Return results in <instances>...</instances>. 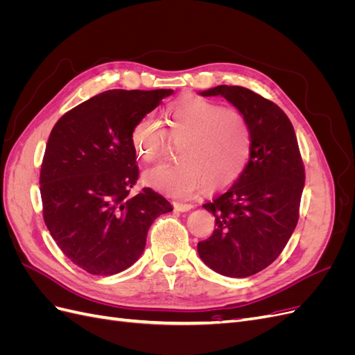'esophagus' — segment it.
Returning a JSON list of instances; mask_svg holds the SVG:
<instances>
[{
  "label": "esophagus",
  "mask_w": 355,
  "mask_h": 355,
  "mask_svg": "<svg viewBox=\"0 0 355 355\" xmlns=\"http://www.w3.org/2000/svg\"><path fill=\"white\" fill-rule=\"evenodd\" d=\"M173 207L178 210V211H188L192 209V204L189 202H179V201H175L173 202Z\"/></svg>",
  "instance_id": "esophagus-1"
}]
</instances>
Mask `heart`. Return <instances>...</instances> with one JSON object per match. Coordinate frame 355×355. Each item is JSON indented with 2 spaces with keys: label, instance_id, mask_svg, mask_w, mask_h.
I'll use <instances>...</instances> for the list:
<instances>
[{
  "label": "heart",
  "instance_id": "obj_1",
  "mask_svg": "<svg viewBox=\"0 0 355 355\" xmlns=\"http://www.w3.org/2000/svg\"><path fill=\"white\" fill-rule=\"evenodd\" d=\"M164 121L166 130L153 112H146L130 130L133 151L145 163L159 159L167 137L180 142L179 163L157 166L142 175L148 187L170 197L188 198L207 187L227 188L244 173L253 151V132L239 110L185 94L166 106Z\"/></svg>",
  "mask_w": 355,
  "mask_h": 355
}]
</instances>
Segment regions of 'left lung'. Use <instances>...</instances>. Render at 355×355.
Wrapping results in <instances>:
<instances>
[{"label":"left lung","mask_w":355,"mask_h":355,"mask_svg":"<svg viewBox=\"0 0 355 355\" xmlns=\"http://www.w3.org/2000/svg\"><path fill=\"white\" fill-rule=\"evenodd\" d=\"M201 96H222L245 115L253 151L235 184L202 204L216 228L198 243V254L222 275L250 277L280 256L296 228L304 161L292 123L274 102L240 85H218Z\"/></svg>","instance_id":"8db88e82"}]
</instances>
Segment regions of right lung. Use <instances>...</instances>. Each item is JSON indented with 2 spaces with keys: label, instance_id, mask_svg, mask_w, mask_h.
<instances>
[{
  "label": "right lung",
  "instance_id": "1",
  "mask_svg": "<svg viewBox=\"0 0 355 355\" xmlns=\"http://www.w3.org/2000/svg\"><path fill=\"white\" fill-rule=\"evenodd\" d=\"M173 90H108L62 115L40 171L42 218L68 259L93 275H114L141 257L146 235L171 204L139 179L130 130Z\"/></svg>",
  "mask_w": 355,
  "mask_h": 355
}]
</instances>
